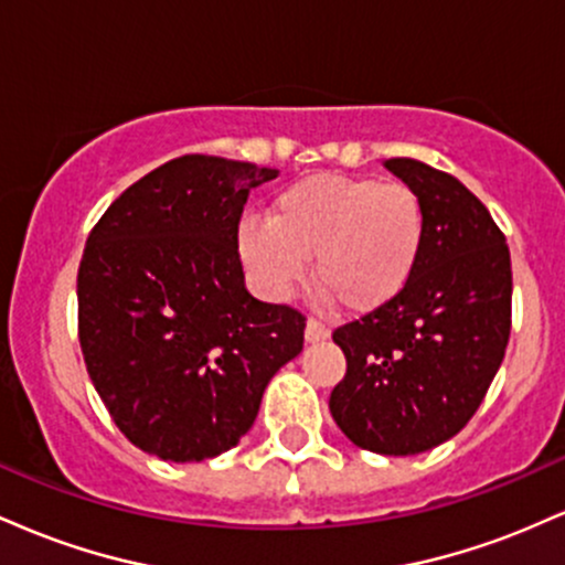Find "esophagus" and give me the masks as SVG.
Masks as SVG:
<instances>
[{"mask_svg": "<svg viewBox=\"0 0 565 565\" xmlns=\"http://www.w3.org/2000/svg\"><path fill=\"white\" fill-rule=\"evenodd\" d=\"M329 334H332V329H329L327 323L319 319H310L308 327H305V340L308 342H323V340H329Z\"/></svg>", "mask_w": 565, "mask_h": 565, "instance_id": "obj_1", "label": "esophagus"}]
</instances>
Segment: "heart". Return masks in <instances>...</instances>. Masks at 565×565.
<instances>
[{"mask_svg":"<svg viewBox=\"0 0 565 565\" xmlns=\"http://www.w3.org/2000/svg\"><path fill=\"white\" fill-rule=\"evenodd\" d=\"M427 217L401 180L310 174L284 188L268 220L238 225V249L260 287L284 297L316 260V284L348 313L398 297L423 260Z\"/></svg>","mask_w":565,"mask_h":565,"instance_id":"b5f03b06","label":"heart"}]
</instances>
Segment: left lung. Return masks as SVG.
Segmentation results:
<instances>
[{
  "instance_id": "left-lung-1",
  "label": "left lung",
  "mask_w": 565,
  "mask_h": 565,
  "mask_svg": "<svg viewBox=\"0 0 565 565\" xmlns=\"http://www.w3.org/2000/svg\"><path fill=\"white\" fill-rule=\"evenodd\" d=\"M385 167L423 199V260L398 297L334 329L348 372L329 412L361 449L408 457L481 406L510 340L512 270L504 233L457 178L417 159Z\"/></svg>"
}]
</instances>
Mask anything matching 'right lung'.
<instances>
[{
  "instance_id": "obj_1",
  "label": "right lung",
  "mask_w": 565,
  "mask_h": 565,
  "mask_svg": "<svg viewBox=\"0 0 565 565\" xmlns=\"http://www.w3.org/2000/svg\"><path fill=\"white\" fill-rule=\"evenodd\" d=\"M270 167L180 157L129 185L84 246L79 342L125 436L170 462L233 449L302 350L305 316L244 287L238 220Z\"/></svg>"
}]
</instances>
